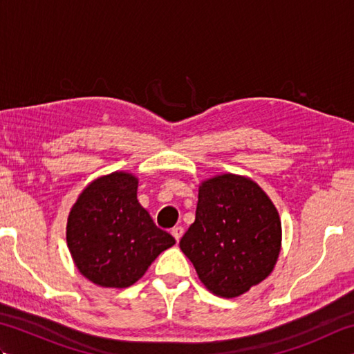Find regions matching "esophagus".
I'll return each mask as SVG.
<instances>
[{
	"instance_id": "34e87169",
	"label": "esophagus",
	"mask_w": 354,
	"mask_h": 354,
	"mask_svg": "<svg viewBox=\"0 0 354 354\" xmlns=\"http://www.w3.org/2000/svg\"><path fill=\"white\" fill-rule=\"evenodd\" d=\"M183 234H184V228L183 227H175V228L171 230V236L175 237L176 242H179V239L183 237Z\"/></svg>"
}]
</instances>
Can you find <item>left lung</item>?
Instances as JSON below:
<instances>
[{
  "label": "left lung",
  "mask_w": 354,
  "mask_h": 354,
  "mask_svg": "<svg viewBox=\"0 0 354 354\" xmlns=\"http://www.w3.org/2000/svg\"><path fill=\"white\" fill-rule=\"evenodd\" d=\"M179 248L209 292L236 298L274 270L281 251L280 214L251 178L222 173L199 184L196 219Z\"/></svg>",
  "instance_id": "obj_1"
}]
</instances>
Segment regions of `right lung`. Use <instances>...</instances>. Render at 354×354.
Wrapping results in <instances>:
<instances>
[{"label":"right lung","instance_id":"add662e5","mask_svg":"<svg viewBox=\"0 0 354 354\" xmlns=\"http://www.w3.org/2000/svg\"><path fill=\"white\" fill-rule=\"evenodd\" d=\"M138 178L112 171L89 183L66 221V245L79 272L100 288L137 283L162 251L175 245L137 199Z\"/></svg>","mask_w":354,"mask_h":354}]
</instances>
